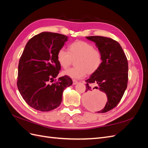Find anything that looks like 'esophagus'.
I'll use <instances>...</instances> for the list:
<instances>
[{
  "label": "esophagus",
  "instance_id": "1",
  "mask_svg": "<svg viewBox=\"0 0 148 148\" xmlns=\"http://www.w3.org/2000/svg\"><path fill=\"white\" fill-rule=\"evenodd\" d=\"M77 83H78V81H77V80H75V79H73V85L77 84Z\"/></svg>",
  "mask_w": 148,
  "mask_h": 148
}]
</instances>
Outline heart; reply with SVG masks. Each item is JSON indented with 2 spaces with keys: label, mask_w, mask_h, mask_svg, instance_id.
<instances>
[{
  "label": "heart",
  "mask_w": 148,
  "mask_h": 148,
  "mask_svg": "<svg viewBox=\"0 0 148 148\" xmlns=\"http://www.w3.org/2000/svg\"><path fill=\"white\" fill-rule=\"evenodd\" d=\"M59 65L66 69L75 60L74 68L63 71V75L73 79H82L86 75H92L99 70L102 62V55L99 49L91 44L83 41H76L69 47V52L64 47L57 53Z\"/></svg>",
  "instance_id": "1"
}]
</instances>
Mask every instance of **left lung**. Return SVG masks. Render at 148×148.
<instances>
[{"instance_id": "1", "label": "left lung", "mask_w": 148, "mask_h": 148, "mask_svg": "<svg viewBox=\"0 0 148 148\" xmlns=\"http://www.w3.org/2000/svg\"><path fill=\"white\" fill-rule=\"evenodd\" d=\"M86 38L95 42L102 55L101 66L96 72L86 80V93L84 96L85 105L92 107L96 91L106 94L107 101L104 109L97 113L107 112L117 106L127 88L128 65L127 57L120 44L110 38L99 36ZM94 84L95 86H91Z\"/></svg>"}]
</instances>
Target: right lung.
<instances>
[{"label":"right lung","mask_w":148,"mask_h":148,"mask_svg":"<svg viewBox=\"0 0 148 148\" xmlns=\"http://www.w3.org/2000/svg\"><path fill=\"white\" fill-rule=\"evenodd\" d=\"M67 40L64 34L42 32L26 44L19 60L17 86L25 102L34 109L47 112L57 108L64 90L73 83L65 75L49 84L59 73L57 53Z\"/></svg>","instance_id":"obj_1"}]
</instances>
